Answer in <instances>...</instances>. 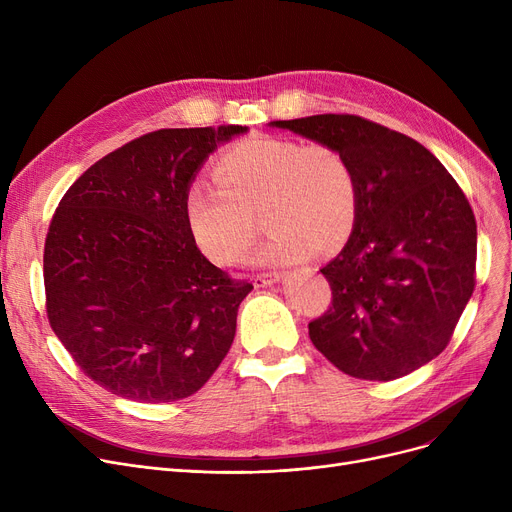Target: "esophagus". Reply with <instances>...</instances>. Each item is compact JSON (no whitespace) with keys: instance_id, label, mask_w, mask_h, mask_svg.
<instances>
[{"instance_id":"1","label":"esophagus","mask_w":512,"mask_h":512,"mask_svg":"<svg viewBox=\"0 0 512 512\" xmlns=\"http://www.w3.org/2000/svg\"><path fill=\"white\" fill-rule=\"evenodd\" d=\"M280 280H282V274L270 272V274H259V276H255V278H253V284H255V288H265V286H272V284H276V282H280Z\"/></svg>"}]
</instances>
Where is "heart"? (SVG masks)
I'll return each mask as SVG.
<instances>
[{"instance_id":"1","label":"heart","mask_w":512,"mask_h":512,"mask_svg":"<svg viewBox=\"0 0 512 512\" xmlns=\"http://www.w3.org/2000/svg\"><path fill=\"white\" fill-rule=\"evenodd\" d=\"M213 180L193 178L184 218L197 247L218 265L247 255L261 213L270 230L255 265H284L334 249L351 234L359 211V180L348 157L330 145L251 137L230 147Z\"/></svg>"}]
</instances>
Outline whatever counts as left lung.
I'll use <instances>...</instances> for the list:
<instances>
[{"label":"left lung","instance_id":"obj_1","mask_svg":"<svg viewBox=\"0 0 512 512\" xmlns=\"http://www.w3.org/2000/svg\"><path fill=\"white\" fill-rule=\"evenodd\" d=\"M270 126L342 151L359 180L351 238L321 267L332 307L309 324L317 351L371 382L436 359L475 288L477 224L459 184L423 145L359 116Z\"/></svg>","mask_w":512,"mask_h":512}]
</instances>
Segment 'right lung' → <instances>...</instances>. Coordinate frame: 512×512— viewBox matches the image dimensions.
Listing matches in <instances>:
<instances>
[{
	"instance_id": "obj_1",
	"label": "right lung",
	"mask_w": 512,
	"mask_h": 512,
	"mask_svg": "<svg viewBox=\"0 0 512 512\" xmlns=\"http://www.w3.org/2000/svg\"><path fill=\"white\" fill-rule=\"evenodd\" d=\"M247 126L164 128L93 164L45 238L51 330L85 375L116 396L174 402L220 367L253 290L215 267L184 218V191Z\"/></svg>"
}]
</instances>
